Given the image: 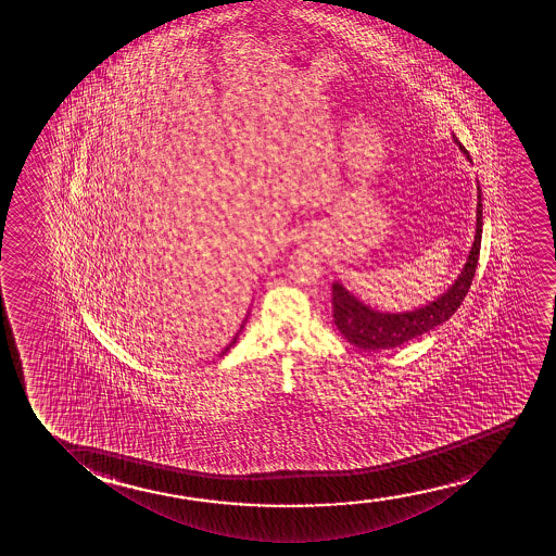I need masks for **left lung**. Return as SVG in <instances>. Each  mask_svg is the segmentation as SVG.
<instances>
[{
	"instance_id": "obj_1",
	"label": "left lung",
	"mask_w": 556,
	"mask_h": 556,
	"mask_svg": "<svg viewBox=\"0 0 556 556\" xmlns=\"http://www.w3.org/2000/svg\"><path fill=\"white\" fill-rule=\"evenodd\" d=\"M454 142L464 152L469 163L471 155L465 150L462 142L454 135ZM477 231L472 241L471 251L467 256L462 274L456 281L450 285L446 292L429 302V304L416 307L412 312H380L358 300L353 292L345 289L342 282H332V315L334 325L348 342L357 345L361 350H391L403 343L410 342L418 336L426 334L434 327L442 325L456 313L459 304L464 302L465 294L471 289L475 269L479 264L480 239H482V191L477 186Z\"/></svg>"
}]
</instances>
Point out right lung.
Segmentation results:
<instances>
[{
	"instance_id": "1",
	"label": "right lung",
	"mask_w": 556,
	"mask_h": 556,
	"mask_svg": "<svg viewBox=\"0 0 556 556\" xmlns=\"http://www.w3.org/2000/svg\"><path fill=\"white\" fill-rule=\"evenodd\" d=\"M249 313H251V309H249ZM249 313H247V317H244L243 323H241V327H239V330H237V334L233 336V340H231V342H229L228 345H226V348H224V350H222L220 357H224V355H226V353H228V351L231 350V348H233V345H236L237 338H239V334H241V330H243V328H244V323H247V320H249Z\"/></svg>"
}]
</instances>
